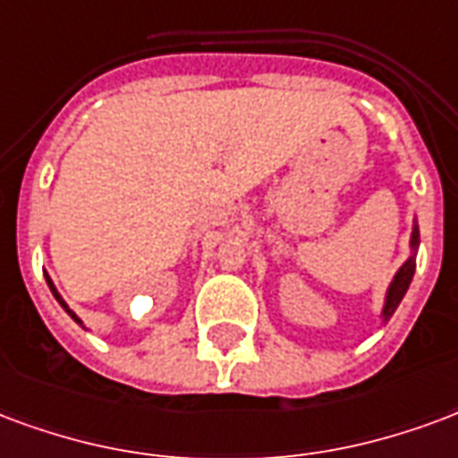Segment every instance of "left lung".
Wrapping results in <instances>:
<instances>
[{
	"mask_svg": "<svg viewBox=\"0 0 458 458\" xmlns=\"http://www.w3.org/2000/svg\"><path fill=\"white\" fill-rule=\"evenodd\" d=\"M417 243H420V232H417V226H415V232H412V249H417ZM412 276H415V256H410V259H407L405 266L398 270V276H395L393 283H390L388 300H386V307H383V317H386V319L393 317V312L398 310L400 300L405 298Z\"/></svg>",
	"mask_w": 458,
	"mask_h": 458,
	"instance_id": "left-lung-1",
	"label": "left lung"
}]
</instances>
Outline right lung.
<instances>
[{
  "label": "right lung",
  "instance_id": "1",
  "mask_svg": "<svg viewBox=\"0 0 458 458\" xmlns=\"http://www.w3.org/2000/svg\"><path fill=\"white\" fill-rule=\"evenodd\" d=\"M46 280H48V288H51V290H53V295H55V300H58L60 305H63V310H65V312H68V315H70V317H72V319H75V322H78V325H82V322H80V319H78V315H75V312H72V310H70V307H68V305H65V302H63V298H60V295H58V290L53 288V283H51V278H46Z\"/></svg>",
  "mask_w": 458,
  "mask_h": 458
}]
</instances>
